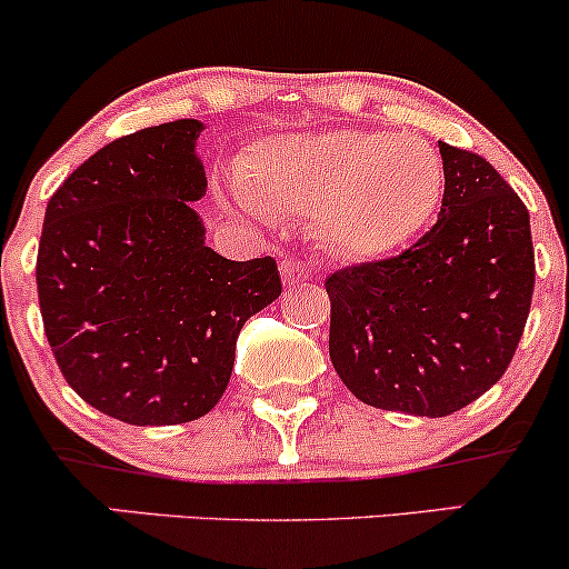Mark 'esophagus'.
Listing matches in <instances>:
<instances>
[{"label": "esophagus", "instance_id": "34e87169", "mask_svg": "<svg viewBox=\"0 0 569 569\" xmlns=\"http://www.w3.org/2000/svg\"><path fill=\"white\" fill-rule=\"evenodd\" d=\"M280 270H283L286 286L305 283V280H310L312 276H316V270H312V264L302 262V259H286V262L280 264Z\"/></svg>", "mask_w": 569, "mask_h": 569}]
</instances>
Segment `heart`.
Returning <instances> with one entry per match:
<instances>
[{"label": "heart", "instance_id": "heart-1", "mask_svg": "<svg viewBox=\"0 0 569 569\" xmlns=\"http://www.w3.org/2000/svg\"><path fill=\"white\" fill-rule=\"evenodd\" d=\"M240 184L267 211H310L312 230L350 259L409 243L439 208V154L415 136L331 130L257 143Z\"/></svg>", "mask_w": 569, "mask_h": 569}]
</instances>
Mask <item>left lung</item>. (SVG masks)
Returning a JSON list of instances; mask_svg holds the SVG:
<instances>
[{"label": "left lung", "instance_id": "left-lung-1", "mask_svg": "<svg viewBox=\"0 0 569 569\" xmlns=\"http://www.w3.org/2000/svg\"><path fill=\"white\" fill-rule=\"evenodd\" d=\"M436 224L401 253L342 267L329 356L363 403L447 417L506 375L535 289L530 211L481 154L439 141Z\"/></svg>", "mask_w": 569, "mask_h": 569}]
</instances>
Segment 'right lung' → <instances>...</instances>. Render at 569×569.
I'll list each match as a JSON object with an SVG mask.
<instances>
[{
	"mask_svg": "<svg viewBox=\"0 0 569 569\" xmlns=\"http://www.w3.org/2000/svg\"><path fill=\"white\" fill-rule=\"evenodd\" d=\"M200 130L173 120L114 139L44 211L37 293L50 350L82 401L128 426L208 415L243 323L283 291L272 257L232 262L202 243Z\"/></svg>",
	"mask_w": 569,
	"mask_h": 569,
	"instance_id": "obj_1",
	"label": "right lung"
}]
</instances>
